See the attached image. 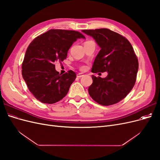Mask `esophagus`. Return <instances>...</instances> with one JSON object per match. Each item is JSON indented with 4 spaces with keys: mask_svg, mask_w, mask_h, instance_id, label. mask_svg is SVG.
I'll list each match as a JSON object with an SVG mask.
<instances>
[{
    "mask_svg": "<svg viewBox=\"0 0 160 160\" xmlns=\"http://www.w3.org/2000/svg\"><path fill=\"white\" fill-rule=\"evenodd\" d=\"M83 76V75L82 74V73H78V74L77 75V77H78V78H81V77H82Z\"/></svg>",
    "mask_w": 160,
    "mask_h": 160,
    "instance_id": "obj_1",
    "label": "esophagus"
}]
</instances>
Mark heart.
<instances>
[{
  "label": "heart",
  "instance_id": "heart-1",
  "mask_svg": "<svg viewBox=\"0 0 160 160\" xmlns=\"http://www.w3.org/2000/svg\"><path fill=\"white\" fill-rule=\"evenodd\" d=\"M81 69H82V70L84 69V67H81Z\"/></svg>",
  "mask_w": 160,
  "mask_h": 160
}]
</instances>
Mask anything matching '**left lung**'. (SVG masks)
<instances>
[{
  "label": "left lung",
  "instance_id": "obj_1",
  "mask_svg": "<svg viewBox=\"0 0 160 160\" xmlns=\"http://www.w3.org/2000/svg\"><path fill=\"white\" fill-rule=\"evenodd\" d=\"M82 31L93 37L101 48L91 72H108L105 78L92 75L89 95L104 106L119 102L132 91L137 78L139 63L132 45L126 38L108 28Z\"/></svg>",
  "mask_w": 160,
  "mask_h": 160
}]
</instances>
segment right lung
Segmentation results:
<instances>
[{"mask_svg": "<svg viewBox=\"0 0 160 160\" xmlns=\"http://www.w3.org/2000/svg\"><path fill=\"white\" fill-rule=\"evenodd\" d=\"M85 38L75 31L51 29L34 38L22 63V75L28 90L43 103L52 104L66 96L76 73L63 75L55 70V62L65 59L69 48L77 38Z\"/></svg>", "mask_w": 160, "mask_h": 160, "instance_id": "right-lung-1", "label": "right lung"}]
</instances>
